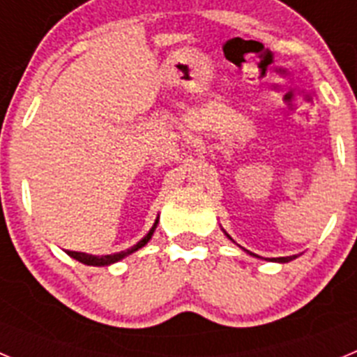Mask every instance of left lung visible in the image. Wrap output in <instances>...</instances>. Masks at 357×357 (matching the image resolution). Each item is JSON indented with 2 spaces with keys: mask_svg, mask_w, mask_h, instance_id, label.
<instances>
[{
  "mask_svg": "<svg viewBox=\"0 0 357 357\" xmlns=\"http://www.w3.org/2000/svg\"><path fill=\"white\" fill-rule=\"evenodd\" d=\"M223 232H225V230H223ZM225 236L230 239V241H234V239L230 238V236L227 234V232H225ZM250 255H254V254H250ZM293 259H295V255H291V257H273V259H270V261H273V263H289V261H293Z\"/></svg>",
  "mask_w": 357,
  "mask_h": 357,
  "instance_id": "1",
  "label": "left lung"
}]
</instances>
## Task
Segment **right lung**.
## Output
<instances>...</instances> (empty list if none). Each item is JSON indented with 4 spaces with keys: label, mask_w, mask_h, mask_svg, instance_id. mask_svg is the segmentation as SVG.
Wrapping results in <instances>:
<instances>
[{
    "label": "right lung",
    "mask_w": 357,
    "mask_h": 357,
    "mask_svg": "<svg viewBox=\"0 0 357 357\" xmlns=\"http://www.w3.org/2000/svg\"><path fill=\"white\" fill-rule=\"evenodd\" d=\"M157 223H159V218L155 220L153 227L148 230V234L144 236V238L141 239L137 245H134L132 248H128V250H123V252H118V254H110V255H93V254H85V252H75V250H66V254H68L69 257H73V259H77L78 263L87 264V266H110V264L118 263V261L125 259L127 255L134 254V252H137L139 248H143L144 245H146V243L151 239L153 232H155Z\"/></svg>",
    "instance_id": "obj_1"
}]
</instances>
